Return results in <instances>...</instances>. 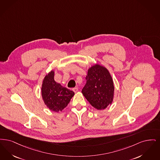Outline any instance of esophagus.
Segmentation results:
<instances>
[{
  "mask_svg": "<svg viewBox=\"0 0 160 160\" xmlns=\"http://www.w3.org/2000/svg\"><path fill=\"white\" fill-rule=\"evenodd\" d=\"M72 90H73V91L75 92H77V91H78V88L77 87H75V88H73Z\"/></svg>",
  "mask_w": 160,
  "mask_h": 160,
  "instance_id": "1",
  "label": "esophagus"
}]
</instances>
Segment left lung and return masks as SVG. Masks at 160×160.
I'll list each match as a JSON object with an SVG mask.
<instances>
[{
  "mask_svg": "<svg viewBox=\"0 0 160 160\" xmlns=\"http://www.w3.org/2000/svg\"><path fill=\"white\" fill-rule=\"evenodd\" d=\"M87 82L82 92L84 97L98 110L104 109L113 101L114 86L106 68L96 64L88 70Z\"/></svg>",
  "mask_w": 160,
  "mask_h": 160,
  "instance_id": "obj_1",
  "label": "left lung"
}]
</instances>
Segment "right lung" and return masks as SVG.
<instances>
[{
	"mask_svg": "<svg viewBox=\"0 0 160 160\" xmlns=\"http://www.w3.org/2000/svg\"><path fill=\"white\" fill-rule=\"evenodd\" d=\"M54 77V72L52 70L45 77L42 83V96L49 109L58 112L68 106L75 93L56 82Z\"/></svg>",
	"mask_w": 160,
	"mask_h": 160,
	"instance_id": "add662e5",
	"label": "right lung"
}]
</instances>
